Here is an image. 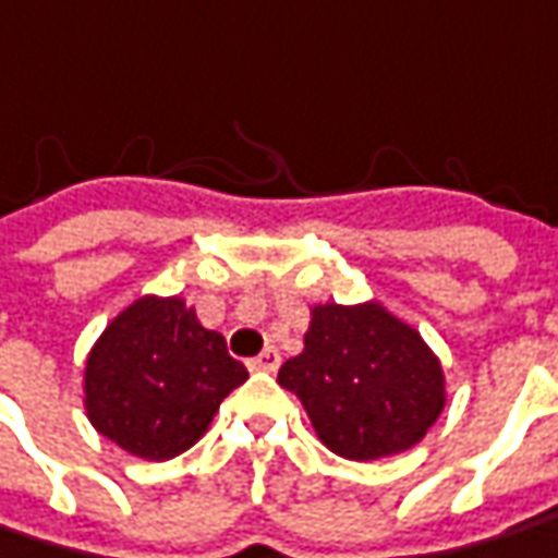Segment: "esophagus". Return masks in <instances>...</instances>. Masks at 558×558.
<instances>
[{
  "label": "esophagus",
  "mask_w": 558,
  "mask_h": 558,
  "mask_svg": "<svg viewBox=\"0 0 558 558\" xmlns=\"http://www.w3.org/2000/svg\"><path fill=\"white\" fill-rule=\"evenodd\" d=\"M247 366H250V369H253V373H275V369H278V366H280L278 348H265L263 354H259V357L250 360Z\"/></svg>",
  "instance_id": "esophagus-1"
}]
</instances>
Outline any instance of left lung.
Masks as SVG:
<instances>
[{"label":"left lung","instance_id":"left-lung-1","mask_svg":"<svg viewBox=\"0 0 558 558\" xmlns=\"http://www.w3.org/2000/svg\"><path fill=\"white\" fill-rule=\"evenodd\" d=\"M278 381L302 400L317 437L351 461L407 452L446 407L434 351L381 305H317L305 351Z\"/></svg>","mask_w":558,"mask_h":558}]
</instances>
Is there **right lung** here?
<instances>
[{"label": "right lung", "instance_id": "add662e5", "mask_svg": "<svg viewBox=\"0 0 558 558\" xmlns=\"http://www.w3.org/2000/svg\"><path fill=\"white\" fill-rule=\"evenodd\" d=\"M247 369L183 299H136L106 327L85 366L90 424L124 452L168 461L195 446Z\"/></svg>", "mask_w": 558, "mask_h": 558}]
</instances>
